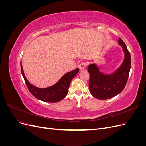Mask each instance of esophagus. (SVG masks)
I'll return each mask as SVG.
<instances>
[{
	"mask_svg": "<svg viewBox=\"0 0 146 146\" xmlns=\"http://www.w3.org/2000/svg\"><path fill=\"white\" fill-rule=\"evenodd\" d=\"M86 66V63L85 62H82L80 64H79L78 68L80 70H82L85 69Z\"/></svg>",
	"mask_w": 146,
	"mask_h": 146,
	"instance_id": "esophagus-1",
	"label": "esophagus"
}]
</instances>
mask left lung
<instances>
[{
	"label": "left lung",
	"instance_id": "8db88e82",
	"mask_svg": "<svg viewBox=\"0 0 146 146\" xmlns=\"http://www.w3.org/2000/svg\"><path fill=\"white\" fill-rule=\"evenodd\" d=\"M118 42L124 52L125 58L121 66L113 74H103L95 64L88 66L89 90L90 93L98 99H108L117 95L127 84L131 67V56L124 42L119 38Z\"/></svg>",
	"mask_w": 146,
	"mask_h": 146
}]
</instances>
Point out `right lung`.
I'll use <instances>...</instances> for the list:
<instances>
[{
    "label": "right lung",
    "instance_id": "1",
    "mask_svg": "<svg viewBox=\"0 0 146 146\" xmlns=\"http://www.w3.org/2000/svg\"><path fill=\"white\" fill-rule=\"evenodd\" d=\"M21 68L25 84L30 93L39 100L52 103L58 102L65 98L68 93L70 82L79 71V69L77 68L65 74L60 80L53 86L45 88H39L32 85L26 78L21 62Z\"/></svg>",
    "mask_w": 146,
    "mask_h": 146
}]
</instances>
